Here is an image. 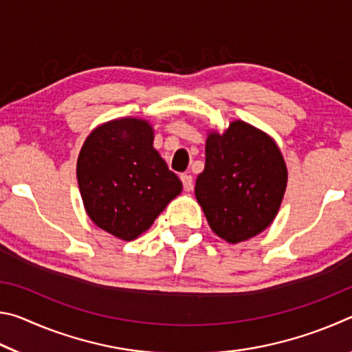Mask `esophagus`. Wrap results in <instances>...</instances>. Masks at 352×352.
I'll use <instances>...</instances> for the list:
<instances>
[{
	"mask_svg": "<svg viewBox=\"0 0 352 352\" xmlns=\"http://www.w3.org/2000/svg\"><path fill=\"white\" fill-rule=\"evenodd\" d=\"M182 182H183V188H184V190H192V188H194V180H192V175H189V174H183L182 177Z\"/></svg>",
	"mask_w": 352,
	"mask_h": 352,
	"instance_id": "1",
	"label": "esophagus"
}]
</instances>
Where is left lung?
I'll return each instance as SVG.
<instances>
[{
  "label": "left lung",
  "instance_id": "obj_1",
  "mask_svg": "<svg viewBox=\"0 0 352 352\" xmlns=\"http://www.w3.org/2000/svg\"><path fill=\"white\" fill-rule=\"evenodd\" d=\"M205 153L195 197L211 230L230 243L262 233L276 217L287 186L276 142L252 124L233 121L222 135L208 133Z\"/></svg>",
  "mask_w": 352,
  "mask_h": 352
}]
</instances>
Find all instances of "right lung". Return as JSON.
Here are the masks:
<instances>
[{
	"instance_id": "1",
	"label": "right lung",
	"mask_w": 352,
	"mask_h": 352,
	"mask_svg": "<svg viewBox=\"0 0 352 352\" xmlns=\"http://www.w3.org/2000/svg\"><path fill=\"white\" fill-rule=\"evenodd\" d=\"M77 183L85 211L100 230L133 241L151 228L183 184L153 148L146 119L100 124L83 142Z\"/></svg>"
}]
</instances>
